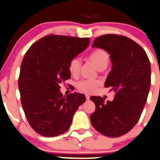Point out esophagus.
<instances>
[{
    "label": "esophagus",
    "mask_w": 160,
    "mask_h": 160,
    "mask_svg": "<svg viewBox=\"0 0 160 160\" xmlns=\"http://www.w3.org/2000/svg\"><path fill=\"white\" fill-rule=\"evenodd\" d=\"M86 98H87V100H89V95H86Z\"/></svg>",
    "instance_id": "obj_1"
}]
</instances>
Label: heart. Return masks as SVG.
I'll list each match as a JSON object with an SVG mask.
<instances>
[{
    "instance_id": "1",
    "label": "heart",
    "mask_w": 160,
    "mask_h": 160,
    "mask_svg": "<svg viewBox=\"0 0 160 160\" xmlns=\"http://www.w3.org/2000/svg\"><path fill=\"white\" fill-rule=\"evenodd\" d=\"M88 59L95 64L99 71L106 69L109 63L110 56L107 51L103 48H96L88 55ZM81 62L77 57L72 58L68 64V70L73 77H77L80 73ZM99 80H83L77 84V89L85 93H92L96 90V87L99 86Z\"/></svg>"
}]
</instances>
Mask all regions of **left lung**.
Segmentation results:
<instances>
[{"mask_svg": "<svg viewBox=\"0 0 160 160\" xmlns=\"http://www.w3.org/2000/svg\"><path fill=\"white\" fill-rule=\"evenodd\" d=\"M92 48H103L110 54L112 68L105 87L115 92L112 101L91 96L96 110L91 114L92 127L109 138L129 132L139 121L151 83V68L143 48L131 38L107 34L95 38Z\"/></svg>", "mask_w": 160, "mask_h": 160, "instance_id": "obj_1", "label": "left lung"}]
</instances>
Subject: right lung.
Listing matches in <instances>:
<instances>
[{
  "instance_id": "1",
  "label": "right lung",
  "mask_w": 160,
  "mask_h": 160,
  "mask_svg": "<svg viewBox=\"0 0 160 160\" xmlns=\"http://www.w3.org/2000/svg\"><path fill=\"white\" fill-rule=\"evenodd\" d=\"M89 38L48 35L28 49L21 64L18 86L21 103L32 128L44 137L66 132L84 94L63 96L61 84L71 78L68 64L83 52Z\"/></svg>"
}]
</instances>
